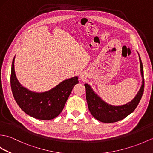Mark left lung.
<instances>
[{"label": "left lung", "instance_id": "left-lung-1", "mask_svg": "<svg viewBox=\"0 0 153 153\" xmlns=\"http://www.w3.org/2000/svg\"><path fill=\"white\" fill-rule=\"evenodd\" d=\"M140 62L142 85L134 99L130 102L121 106L110 105L99 97L93 91V89L87 83H85L86 90V99L88 108L92 116L99 121L105 123H112L120 121L134 111L142 97L144 91L143 67L139 54Z\"/></svg>", "mask_w": 153, "mask_h": 153}]
</instances>
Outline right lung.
<instances>
[{
    "label": "right lung",
    "mask_w": 153,
    "mask_h": 153,
    "mask_svg": "<svg viewBox=\"0 0 153 153\" xmlns=\"http://www.w3.org/2000/svg\"><path fill=\"white\" fill-rule=\"evenodd\" d=\"M14 59L11 68L10 85L16 102L23 111L36 119L49 120L62 111L67 99L78 77L75 76L60 83L54 88L43 93L31 91L23 87L17 79L14 70Z\"/></svg>",
    "instance_id": "right-lung-1"
}]
</instances>
